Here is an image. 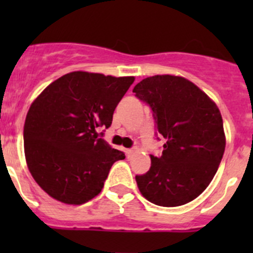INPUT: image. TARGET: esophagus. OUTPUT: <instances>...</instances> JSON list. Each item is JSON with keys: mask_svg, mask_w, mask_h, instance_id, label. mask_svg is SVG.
Returning a JSON list of instances; mask_svg holds the SVG:
<instances>
[{"mask_svg": "<svg viewBox=\"0 0 253 253\" xmlns=\"http://www.w3.org/2000/svg\"><path fill=\"white\" fill-rule=\"evenodd\" d=\"M133 154H134L133 149H126V155H127V158H128V159H131V158L133 157Z\"/></svg>", "mask_w": 253, "mask_h": 253, "instance_id": "obj_1", "label": "esophagus"}]
</instances>
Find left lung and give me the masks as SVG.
<instances>
[{"instance_id": "obj_1", "label": "left lung", "mask_w": 253, "mask_h": 253, "mask_svg": "<svg viewBox=\"0 0 253 253\" xmlns=\"http://www.w3.org/2000/svg\"><path fill=\"white\" fill-rule=\"evenodd\" d=\"M133 93L150 106L158 133L165 139L162 155H150L149 171L136 176L137 186L157 206L186 205L208 187L223 158L220 111L196 84L177 76L148 77Z\"/></svg>"}]
</instances>
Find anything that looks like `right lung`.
<instances>
[{
  "label": "right lung",
  "mask_w": 253,
  "mask_h": 253,
  "mask_svg": "<svg viewBox=\"0 0 253 253\" xmlns=\"http://www.w3.org/2000/svg\"><path fill=\"white\" fill-rule=\"evenodd\" d=\"M133 82L77 71L56 79L33 101L23 132L25 159L48 196L83 205L101 192L112 164L125 154L99 138L98 128L111 126Z\"/></svg>",
  "instance_id": "obj_1"
}]
</instances>
